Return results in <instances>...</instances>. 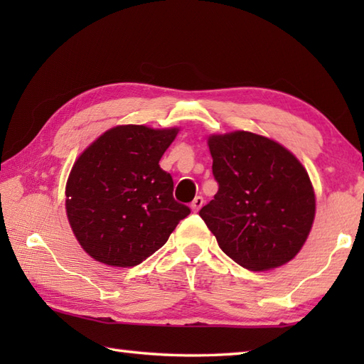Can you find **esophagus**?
<instances>
[{
	"label": "esophagus",
	"instance_id": "1",
	"mask_svg": "<svg viewBox=\"0 0 364 364\" xmlns=\"http://www.w3.org/2000/svg\"><path fill=\"white\" fill-rule=\"evenodd\" d=\"M203 206V197H196L194 200H192V203H191V208H192V211H198L200 210V208H202Z\"/></svg>",
	"mask_w": 364,
	"mask_h": 364
}]
</instances>
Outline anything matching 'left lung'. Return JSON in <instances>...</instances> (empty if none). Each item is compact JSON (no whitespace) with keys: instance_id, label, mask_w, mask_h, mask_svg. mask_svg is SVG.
<instances>
[{"instance_id":"8db88e82","label":"left lung","mask_w":364,"mask_h":364,"mask_svg":"<svg viewBox=\"0 0 364 364\" xmlns=\"http://www.w3.org/2000/svg\"><path fill=\"white\" fill-rule=\"evenodd\" d=\"M219 184L200 218L239 266L269 270L304 247L316 213L305 167L283 145L249 131L208 139Z\"/></svg>"}]
</instances>
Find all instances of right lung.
Masks as SVG:
<instances>
[{
	"label": "right lung",
	"instance_id": "1",
	"mask_svg": "<svg viewBox=\"0 0 364 364\" xmlns=\"http://www.w3.org/2000/svg\"><path fill=\"white\" fill-rule=\"evenodd\" d=\"M178 128L120 125L107 129L75 161L65 210L78 242L114 267L141 264L189 215L173 198V180L159 159Z\"/></svg>",
	"mask_w": 364,
	"mask_h": 364
}]
</instances>
